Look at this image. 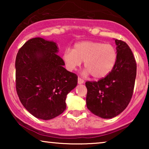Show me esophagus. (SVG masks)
<instances>
[{"instance_id": "34e87169", "label": "esophagus", "mask_w": 149, "mask_h": 149, "mask_svg": "<svg viewBox=\"0 0 149 149\" xmlns=\"http://www.w3.org/2000/svg\"><path fill=\"white\" fill-rule=\"evenodd\" d=\"M84 83V80L83 79H82L81 78H80V77H79L78 78V83L79 84H82V83Z\"/></svg>"}]
</instances>
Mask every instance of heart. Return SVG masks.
I'll return each instance as SVG.
<instances>
[{"label": "heart", "mask_w": 149, "mask_h": 149, "mask_svg": "<svg viewBox=\"0 0 149 149\" xmlns=\"http://www.w3.org/2000/svg\"><path fill=\"white\" fill-rule=\"evenodd\" d=\"M115 47L99 42L84 41L74 45L73 50L67 49L63 59L69 70H74L84 61L85 74H91L95 79H102L113 70L117 62Z\"/></svg>", "instance_id": "1"}]
</instances>
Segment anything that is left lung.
<instances>
[{
    "instance_id": "1",
    "label": "left lung",
    "mask_w": 149,
    "mask_h": 149,
    "mask_svg": "<svg viewBox=\"0 0 149 149\" xmlns=\"http://www.w3.org/2000/svg\"><path fill=\"white\" fill-rule=\"evenodd\" d=\"M117 62L111 72L97 81L85 83L87 107L95 115L111 119L119 115L131 100L136 77V62L125 42L115 40Z\"/></svg>"
}]
</instances>
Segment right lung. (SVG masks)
Here are the masks:
<instances>
[{"instance_id":"1","label":"right lung","mask_w":149,"mask_h":149,"mask_svg":"<svg viewBox=\"0 0 149 149\" xmlns=\"http://www.w3.org/2000/svg\"><path fill=\"white\" fill-rule=\"evenodd\" d=\"M56 42L40 37L26 42L15 60V87L19 100L38 119L49 120L66 110V97L78 77L64 68Z\"/></svg>"}]
</instances>
